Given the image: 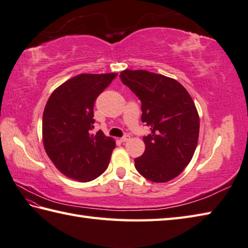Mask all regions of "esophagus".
I'll return each instance as SVG.
<instances>
[{
    "instance_id": "1",
    "label": "esophagus",
    "mask_w": 248,
    "mask_h": 248,
    "mask_svg": "<svg viewBox=\"0 0 248 248\" xmlns=\"http://www.w3.org/2000/svg\"><path fill=\"white\" fill-rule=\"evenodd\" d=\"M130 140V137H129L128 134H125L124 137H123V138L120 139V142H123V143H124V142H127V140Z\"/></svg>"
}]
</instances>
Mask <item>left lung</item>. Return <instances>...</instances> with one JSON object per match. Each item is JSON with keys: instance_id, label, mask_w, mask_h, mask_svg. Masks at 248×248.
<instances>
[{"instance_id": "left-lung-1", "label": "left lung", "mask_w": 248, "mask_h": 248, "mask_svg": "<svg viewBox=\"0 0 248 248\" xmlns=\"http://www.w3.org/2000/svg\"><path fill=\"white\" fill-rule=\"evenodd\" d=\"M120 79L142 102V123L152 130L144 137L145 152L135 169L154 183H166L191 161L198 144L200 119L190 94L179 82L144 70H124Z\"/></svg>"}]
</instances>
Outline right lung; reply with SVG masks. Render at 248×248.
<instances>
[{"mask_svg": "<svg viewBox=\"0 0 248 248\" xmlns=\"http://www.w3.org/2000/svg\"><path fill=\"white\" fill-rule=\"evenodd\" d=\"M117 73L79 74L52 92L43 114V144L59 171L77 182L99 177L109 164L115 140L93 129L98 95Z\"/></svg>", "mask_w": 248, "mask_h": 248, "instance_id": "right-lung-1", "label": "right lung"}]
</instances>
